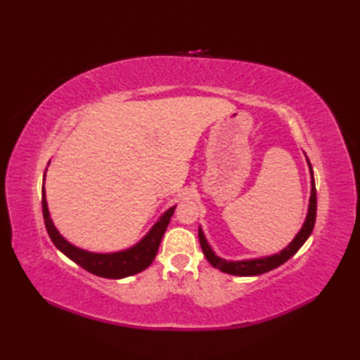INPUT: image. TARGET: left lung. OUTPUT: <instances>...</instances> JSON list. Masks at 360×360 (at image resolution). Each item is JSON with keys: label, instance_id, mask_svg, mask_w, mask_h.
<instances>
[{"label": "left lung", "instance_id": "obj_1", "mask_svg": "<svg viewBox=\"0 0 360 360\" xmlns=\"http://www.w3.org/2000/svg\"><path fill=\"white\" fill-rule=\"evenodd\" d=\"M308 165H309V172H311V198H309V207H308V215L307 219H304V224L300 229V232L295 235V238L288 244V248L283 249L280 254H275L271 257H264V258H255V259H243V262H227L224 258H219L215 255V252L212 250L209 246L207 240L201 231H198V236H200V243L205 258L207 262L217 267V269L223 271L226 274L231 275H240V277H252V275H262L264 272H269L275 267L281 266L283 263H286L288 259L295 255V252L303 246V243L308 240V236L311 235L312 229H314L316 224V213H317V195H316V182H314V173H312V167L308 159Z\"/></svg>", "mask_w": 360, "mask_h": 360}]
</instances>
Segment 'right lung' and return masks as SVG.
<instances>
[{"label":"right lung","mask_w":360,"mask_h":360,"mask_svg":"<svg viewBox=\"0 0 360 360\" xmlns=\"http://www.w3.org/2000/svg\"><path fill=\"white\" fill-rule=\"evenodd\" d=\"M41 207L46 231H48L52 243L56 244V248L58 250H62L68 258H71L74 263H77L85 271L103 278H124L147 269L158 254L160 240H162L165 229L168 223H170V218L173 217V212L176 209H168L164 215L160 217L158 223L151 227V231L131 249L112 252V254H96V252H88L72 246L71 243H68L63 236L58 233L49 217L44 186L41 192Z\"/></svg>","instance_id":"add662e5"}]
</instances>
